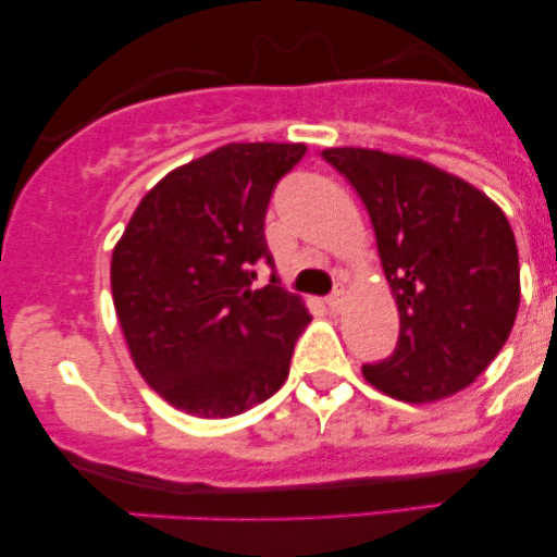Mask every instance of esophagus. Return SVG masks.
I'll return each mask as SVG.
<instances>
[{
  "label": "esophagus",
  "mask_w": 557,
  "mask_h": 557,
  "mask_svg": "<svg viewBox=\"0 0 557 557\" xmlns=\"http://www.w3.org/2000/svg\"><path fill=\"white\" fill-rule=\"evenodd\" d=\"M345 300H348V293H345V287H335V290L327 296V306L332 311H341L345 306Z\"/></svg>",
  "instance_id": "1"
}]
</instances>
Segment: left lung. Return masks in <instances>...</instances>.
Here are the masks:
<instances>
[{
  "instance_id": "left-lung-1",
  "label": "left lung",
  "mask_w": 557,
  "mask_h": 557,
  "mask_svg": "<svg viewBox=\"0 0 557 557\" xmlns=\"http://www.w3.org/2000/svg\"><path fill=\"white\" fill-rule=\"evenodd\" d=\"M322 157L367 207L400 314L393 356L363 363V380L406 403L461 393L500 354L519 314L508 216L471 183L421 159L359 146Z\"/></svg>"
}]
</instances>
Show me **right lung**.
<instances>
[{
    "instance_id": "1",
    "label": "right lung",
    "mask_w": 557,
    "mask_h": 557,
    "mask_svg": "<svg viewBox=\"0 0 557 557\" xmlns=\"http://www.w3.org/2000/svg\"><path fill=\"white\" fill-rule=\"evenodd\" d=\"M306 144H227L168 172L112 251V300L136 369L177 411L227 419L283 387L311 322L296 293L253 287L270 196Z\"/></svg>"
}]
</instances>
